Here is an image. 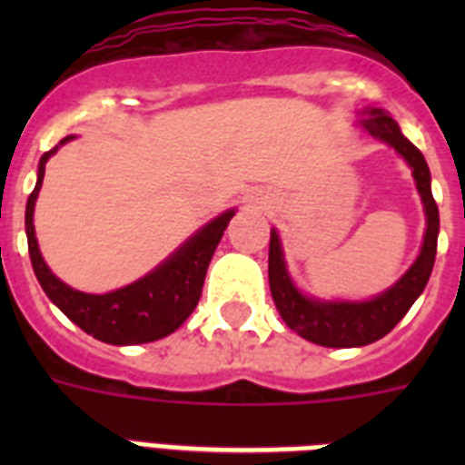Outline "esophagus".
Returning <instances> with one entry per match:
<instances>
[{
  "mask_svg": "<svg viewBox=\"0 0 465 465\" xmlns=\"http://www.w3.org/2000/svg\"><path fill=\"white\" fill-rule=\"evenodd\" d=\"M246 200H248V204H255V207H265V204H268V197L261 195V193H251Z\"/></svg>",
  "mask_w": 465,
  "mask_h": 465,
  "instance_id": "34e87169",
  "label": "esophagus"
}]
</instances>
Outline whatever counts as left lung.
<instances>
[{"label":"left lung","mask_w":465,"mask_h":465,"mask_svg":"<svg viewBox=\"0 0 465 465\" xmlns=\"http://www.w3.org/2000/svg\"><path fill=\"white\" fill-rule=\"evenodd\" d=\"M357 127L371 134L374 140L386 142L398 154L403 156L411 166L415 188L420 193L422 207H425V239L418 258L403 277L393 282L386 292L376 294L364 302H345V299H316L299 290L292 280L287 261H284L282 241L277 229L270 232V258L268 277L272 302H275L280 316L292 331L302 335L309 342L323 347H361L381 340L386 332L396 328L401 318L411 311L415 299L427 287V280L432 275L434 255H437V236H440V210L432 197V175L425 156L408 137H403L401 127L389 113L381 108H364Z\"/></svg>","instance_id":"8db88e82"}]
</instances>
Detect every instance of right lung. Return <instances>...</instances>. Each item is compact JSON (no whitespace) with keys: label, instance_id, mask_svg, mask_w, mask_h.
Listing matches in <instances>:
<instances>
[{"label":"right lung","instance_id":"right-lung-1","mask_svg":"<svg viewBox=\"0 0 465 465\" xmlns=\"http://www.w3.org/2000/svg\"><path fill=\"white\" fill-rule=\"evenodd\" d=\"M69 140H74V134L64 137L57 147L40 156L38 181L25 203V236H28L33 272L38 277L47 299L72 323L101 342L140 345V342L166 338L185 323V318L200 302L212 255L217 251L226 224L232 222L236 210L222 212L219 217L200 226L190 239L183 241L181 246L168 255L166 261L159 262L152 272L134 280L133 284L105 292V294H86V292L72 290L43 261L38 239H35V226H33V212H35V200L43 185L47 159Z\"/></svg>","mask_w":465,"mask_h":465}]
</instances>
